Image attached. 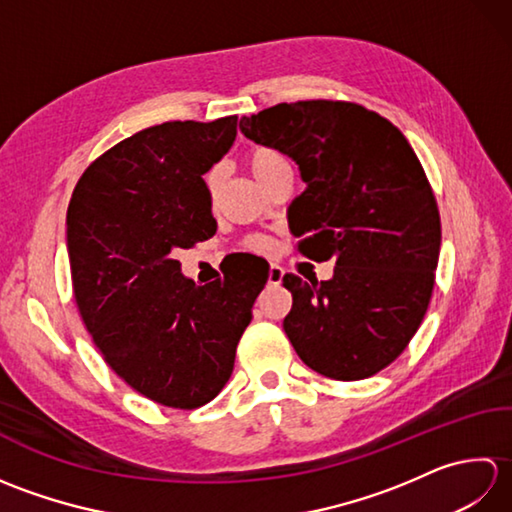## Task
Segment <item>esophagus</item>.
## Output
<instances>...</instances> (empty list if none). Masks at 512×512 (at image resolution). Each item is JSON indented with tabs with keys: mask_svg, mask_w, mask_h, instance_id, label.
I'll list each match as a JSON object with an SVG mask.
<instances>
[{
	"mask_svg": "<svg viewBox=\"0 0 512 512\" xmlns=\"http://www.w3.org/2000/svg\"><path fill=\"white\" fill-rule=\"evenodd\" d=\"M281 279H284V268L277 266V264H270V268H268V284L270 286H279Z\"/></svg>",
	"mask_w": 512,
	"mask_h": 512,
	"instance_id": "obj_1",
	"label": "esophagus"
}]
</instances>
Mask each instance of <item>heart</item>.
Listing matches in <instances>:
<instances>
[{
  "mask_svg": "<svg viewBox=\"0 0 512 512\" xmlns=\"http://www.w3.org/2000/svg\"><path fill=\"white\" fill-rule=\"evenodd\" d=\"M246 165H248L250 173L257 178V182L262 184V187H266V184L273 180L277 173L290 169L286 156L281 154L279 149L268 147V145H257L253 149H248ZM220 180H222L220 167H213L209 173H206L204 182H206V189H209L211 198H215L217 195V189H220ZM270 246L273 244H270V239L264 235H253L246 239V248L255 250V253H266V250H270Z\"/></svg>",
  "mask_w": 512,
  "mask_h": 512,
  "instance_id": "obj_1",
  "label": "heart"
}]
</instances>
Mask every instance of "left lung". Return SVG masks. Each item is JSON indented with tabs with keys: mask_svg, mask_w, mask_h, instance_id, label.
I'll return each instance as SVG.
<instances>
[{
	"mask_svg": "<svg viewBox=\"0 0 512 512\" xmlns=\"http://www.w3.org/2000/svg\"><path fill=\"white\" fill-rule=\"evenodd\" d=\"M239 129L297 162L299 250L336 262L328 281L284 275L292 347L321 376L378 374L418 332L436 281L440 213L416 151L387 118L345 101L279 103Z\"/></svg>",
	"mask_w": 512,
	"mask_h": 512,
	"instance_id": "1",
	"label": "left lung"
}]
</instances>
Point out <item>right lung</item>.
I'll return each mask as SVG.
<instances>
[{"label": "right lung", "mask_w": 512, "mask_h": 512, "mask_svg": "<svg viewBox=\"0 0 512 512\" xmlns=\"http://www.w3.org/2000/svg\"><path fill=\"white\" fill-rule=\"evenodd\" d=\"M237 116L171 121L107 149L68 206L74 299L105 363L173 409L211 402L268 275L224 273L198 286L176 253L215 235L202 176L231 149Z\"/></svg>", "instance_id": "obj_1"}]
</instances>
